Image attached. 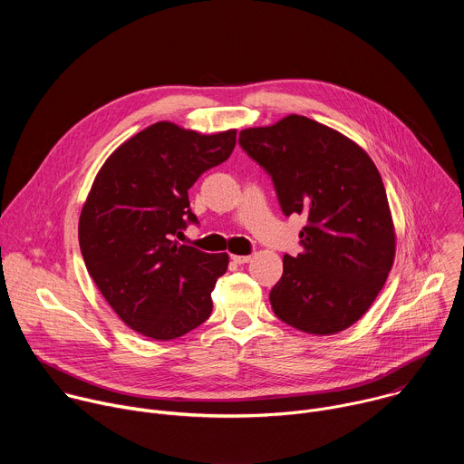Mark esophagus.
Masks as SVG:
<instances>
[{"label": "esophagus", "mask_w": 464, "mask_h": 464, "mask_svg": "<svg viewBox=\"0 0 464 464\" xmlns=\"http://www.w3.org/2000/svg\"><path fill=\"white\" fill-rule=\"evenodd\" d=\"M231 260L235 264H246L251 260V255H231Z\"/></svg>", "instance_id": "34e87169"}]
</instances>
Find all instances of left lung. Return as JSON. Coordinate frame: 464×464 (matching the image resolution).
<instances>
[{
    "label": "left lung",
    "mask_w": 464,
    "mask_h": 464,
    "mask_svg": "<svg viewBox=\"0 0 464 464\" xmlns=\"http://www.w3.org/2000/svg\"><path fill=\"white\" fill-rule=\"evenodd\" d=\"M242 150L266 170L286 217L303 215V251L283 256L270 292L276 315L328 336L356 323L394 260V227L372 160L340 131L303 115L240 131Z\"/></svg>",
    "instance_id": "left-lung-1"
}]
</instances>
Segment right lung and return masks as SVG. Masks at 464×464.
Segmentation results:
<instances>
[{"label":"right lung","mask_w":464,"mask_h":464,"mask_svg":"<svg viewBox=\"0 0 464 464\" xmlns=\"http://www.w3.org/2000/svg\"><path fill=\"white\" fill-rule=\"evenodd\" d=\"M235 143L237 130L202 136L161 121L122 143L92 185L79 220L88 274L115 314L147 338H179L211 315L227 253L178 238L198 224L188 188Z\"/></svg>","instance_id":"obj_1"}]
</instances>
